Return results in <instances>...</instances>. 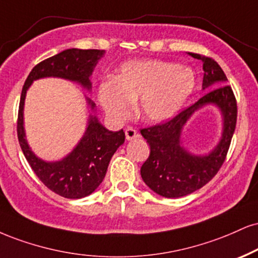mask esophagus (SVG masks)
Segmentation results:
<instances>
[{
  "instance_id": "34e87169",
  "label": "esophagus",
  "mask_w": 258,
  "mask_h": 258,
  "mask_svg": "<svg viewBox=\"0 0 258 258\" xmlns=\"http://www.w3.org/2000/svg\"><path fill=\"white\" fill-rule=\"evenodd\" d=\"M125 135H126L127 141H132V139H136L139 137V133L136 131L133 127H127V128L125 130Z\"/></svg>"
}]
</instances>
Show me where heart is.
<instances>
[{"label":"heart","instance_id":"heart-1","mask_svg":"<svg viewBox=\"0 0 258 258\" xmlns=\"http://www.w3.org/2000/svg\"><path fill=\"white\" fill-rule=\"evenodd\" d=\"M195 88L196 76L190 67L160 60H133L123 63L113 79L99 84L97 97L113 121L126 120L138 99L139 116L159 123L178 114Z\"/></svg>","mask_w":258,"mask_h":258}]
</instances>
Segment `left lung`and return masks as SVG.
Returning <instances> with one entry per match:
<instances>
[{
	"label": "left lung",
	"mask_w": 258,
	"mask_h": 258,
	"mask_svg": "<svg viewBox=\"0 0 258 258\" xmlns=\"http://www.w3.org/2000/svg\"><path fill=\"white\" fill-rule=\"evenodd\" d=\"M203 64V90H210L167 122L142 128L150 145V155L141 168L142 179L160 196L179 198L190 195L209 182L227 156L237 125V101L227 77L212 57L188 52ZM208 104L216 105L223 115V135L218 145L208 155H192L182 147L181 132L195 111Z\"/></svg>",
	"instance_id": "8db88e82"
}]
</instances>
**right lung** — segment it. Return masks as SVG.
<instances>
[{"label":"right lung","instance_id":"1","mask_svg":"<svg viewBox=\"0 0 258 258\" xmlns=\"http://www.w3.org/2000/svg\"><path fill=\"white\" fill-rule=\"evenodd\" d=\"M104 50L97 49H67L60 54L39 62L25 80L18 113V139L21 150L36 175L46 187L64 198L77 200L89 196L103 181L108 164L117 148L125 142L123 130L113 132L99 123L97 117L90 115L88 127L77 147L66 157L56 162H46L31 150L24 128V104L26 92L33 80L55 77L76 82L84 89H91L90 76ZM91 110L95 103L86 97Z\"/></svg>","mask_w":258,"mask_h":258}]
</instances>
